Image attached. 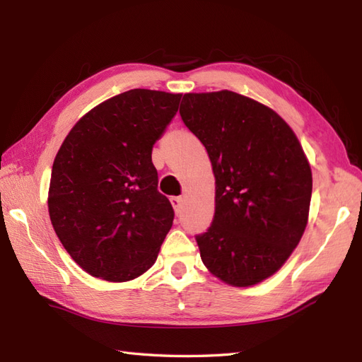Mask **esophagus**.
I'll return each mask as SVG.
<instances>
[{"label":"esophagus","instance_id":"obj_1","mask_svg":"<svg viewBox=\"0 0 362 362\" xmlns=\"http://www.w3.org/2000/svg\"><path fill=\"white\" fill-rule=\"evenodd\" d=\"M171 205L174 211L179 214L182 211V206H183V199L182 197H171Z\"/></svg>","mask_w":362,"mask_h":362}]
</instances>
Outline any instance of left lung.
<instances>
[{
    "label": "left lung",
    "mask_w": 362,
    "mask_h": 362,
    "mask_svg": "<svg viewBox=\"0 0 362 362\" xmlns=\"http://www.w3.org/2000/svg\"><path fill=\"white\" fill-rule=\"evenodd\" d=\"M180 117L205 146L216 180L213 222L196 236L202 263L230 286H253L302 240L308 158L279 113L235 91L183 95Z\"/></svg>",
    "instance_id": "obj_1"
}]
</instances>
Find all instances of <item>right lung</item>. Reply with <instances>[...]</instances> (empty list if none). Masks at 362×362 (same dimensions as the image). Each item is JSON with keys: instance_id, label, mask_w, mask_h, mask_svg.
Masks as SVG:
<instances>
[{"instance_id": "obj_1", "label": "right lung", "mask_w": 362, "mask_h": 362, "mask_svg": "<svg viewBox=\"0 0 362 362\" xmlns=\"http://www.w3.org/2000/svg\"><path fill=\"white\" fill-rule=\"evenodd\" d=\"M180 98L134 88L107 99L76 122L54 158L51 224L70 257L96 279L129 281L144 274L173 227L152 148Z\"/></svg>"}]
</instances>
